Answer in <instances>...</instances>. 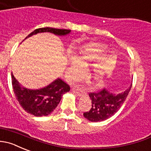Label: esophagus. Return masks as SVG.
<instances>
[{
  "instance_id": "obj_1",
  "label": "esophagus",
  "mask_w": 151,
  "mask_h": 151,
  "mask_svg": "<svg viewBox=\"0 0 151 151\" xmlns=\"http://www.w3.org/2000/svg\"><path fill=\"white\" fill-rule=\"evenodd\" d=\"M72 91H74L75 93H77V94H81V93H84V89L81 88L80 87H73L72 88Z\"/></svg>"
}]
</instances>
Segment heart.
Instances as JSON below:
<instances>
[{
    "label": "heart",
    "mask_w": 151,
    "mask_h": 151,
    "mask_svg": "<svg viewBox=\"0 0 151 151\" xmlns=\"http://www.w3.org/2000/svg\"><path fill=\"white\" fill-rule=\"evenodd\" d=\"M105 49V46L98 43H89L82 48L78 55L74 57V61L71 63L70 73L71 75H76L79 73V67L84 68L90 65L93 61L96 60L99 53L102 52ZM78 65L77 66L76 65ZM102 71L100 66H96L94 71L91 75L96 85H99L102 80Z\"/></svg>",
    "instance_id": "heart-1"
}]
</instances>
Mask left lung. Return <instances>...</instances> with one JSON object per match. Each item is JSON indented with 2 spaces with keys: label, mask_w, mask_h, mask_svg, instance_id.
Returning a JSON list of instances; mask_svg holds the SVG:
<instances>
[{
  "label": "left lung",
  "mask_w": 151,
  "mask_h": 151,
  "mask_svg": "<svg viewBox=\"0 0 151 151\" xmlns=\"http://www.w3.org/2000/svg\"><path fill=\"white\" fill-rule=\"evenodd\" d=\"M131 86L125 91L119 94L111 93L105 88L88 93L91 107L89 111L83 113V116L91 122H100L112 116L125 101Z\"/></svg>",
  "instance_id": "1"
}]
</instances>
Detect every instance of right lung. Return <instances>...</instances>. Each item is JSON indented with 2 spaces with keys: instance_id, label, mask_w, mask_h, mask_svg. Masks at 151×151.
Wrapping results in <instances>:
<instances>
[{
  "instance_id": "right-lung-1",
  "label": "right lung",
  "mask_w": 151,
  "mask_h": 151,
  "mask_svg": "<svg viewBox=\"0 0 151 151\" xmlns=\"http://www.w3.org/2000/svg\"><path fill=\"white\" fill-rule=\"evenodd\" d=\"M71 32L68 29L52 27L39 28L29 34L26 39L40 32H51L55 35H65ZM12 84L16 99L27 113L35 116H48L56 108L62 96L70 91V86L60 79H58L46 87L38 90H29L21 88L12 73Z\"/></svg>"
}]
</instances>
